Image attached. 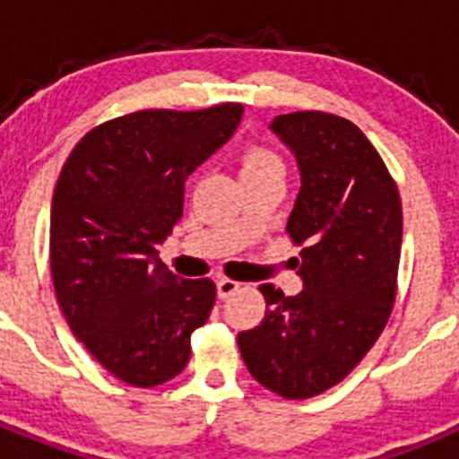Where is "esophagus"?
<instances>
[{
	"label": "esophagus",
	"mask_w": 459,
	"mask_h": 459,
	"mask_svg": "<svg viewBox=\"0 0 459 459\" xmlns=\"http://www.w3.org/2000/svg\"><path fill=\"white\" fill-rule=\"evenodd\" d=\"M238 290H241V285H238L237 280L221 278L216 282V291H218V299H221V301H225V299H230L232 294H237Z\"/></svg>",
	"instance_id": "34e87169"
}]
</instances>
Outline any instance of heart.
I'll use <instances>...</instances> for the list:
<instances>
[{"instance_id":"heart-1","label":"heart","mask_w":459,"mask_h":459,"mask_svg":"<svg viewBox=\"0 0 459 459\" xmlns=\"http://www.w3.org/2000/svg\"><path fill=\"white\" fill-rule=\"evenodd\" d=\"M266 169L282 172V160L271 149L250 147L243 153V172H266Z\"/></svg>"}]
</instances>
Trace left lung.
<instances>
[{"instance_id": "obj_1", "label": "left lung", "mask_w": 459, "mask_h": 459, "mask_svg": "<svg viewBox=\"0 0 459 459\" xmlns=\"http://www.w3.org/2000/svg\"><path fill=\"white\" fill-rule=\"evenodd\" d=\"M271 131L294 153L301 190L287 232L303 246V290L262 285L266 315L238 333L250 375L290 400L335 386L391 317L403 246V204L386 165L359 126L326 112H291Z\"/></svg>"}]
</instances>
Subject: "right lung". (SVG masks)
I'll list each match as a JSON object with an SVG mask.
<instances>
[{
	"label": "right lung",
	"mask_w": 459,
	"mask_h": 459,
	"mask_svg": "<svg viewBox=\"0 0 459 459\" xmlns=\"http://www.w3.org/2000/svg\"><path fill=\"white\" fill-rule=\"evenodd\" d=\"M243 105L140 109L96 126L56 179L50 269L73 335L117 379L152 388L190 359L216 285L158 259L184 213L186 179L234 135Z\"/></svg>",
	"instance_id": "right-lung-1"
}]
</instances>
